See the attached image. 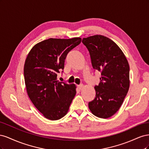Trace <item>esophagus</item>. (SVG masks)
I'll use <instances>...</instances> for the list:
<instances>
[{
  "instance_id": "1",
  "label": "esophagus",
  "mask_w": 149,
  "mask_h": 149,
  "mask_svg": "<svg viewBox=\"0 0 149 149\" xmlns=\"http://www.w3.org/2000/svg\"><path fill=\"white\" fill-rule=\"evenodd\" d=\"M78 89H79L81 90V89H82V88H83V84H79V85H78Z\"/></svg>"
}]
</instances>
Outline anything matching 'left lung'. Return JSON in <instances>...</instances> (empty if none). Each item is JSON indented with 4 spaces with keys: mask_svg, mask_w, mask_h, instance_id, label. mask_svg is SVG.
<instances>
[{
    "mask_svg": "<svg viewBox=\"0 0 149 149\" xmlns=\"http://www.w3.org/2000/svg\"><path fill=\"white\" fill-rule=\"evenodd\" d=\"M100 83L94 86L96 96L88 106L96 117L106 119L118 111L129 88V65L123 52L112 40L102 35L83 38Z\"/></svg>",
    "mask_w": 149,
    "mask_h": 149,
    "instance_id": "1",
    "label": "left lung"
}]
</instances>
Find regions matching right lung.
Masks as SVG:
<instances>
[{
  "label": "right lung",
  "instance_id": "add662e5",
  "mask_svg": "<svg viewBox=\"0 0 149 149\" xmlns=\"http://www.w3.org/2000/svg\"><path fill=\"white\" fill-rule=\"evenodd\" d=\"M81 42L79 37L49 38L36 44L26 58L24 74L26 91L35 107L48 119L64 117L75 96V84L60 82L57 74L64 69L68 53Z\"/></svg>",
  "mask_w": 149,
  "mask_h": 149
}]
</instances>
